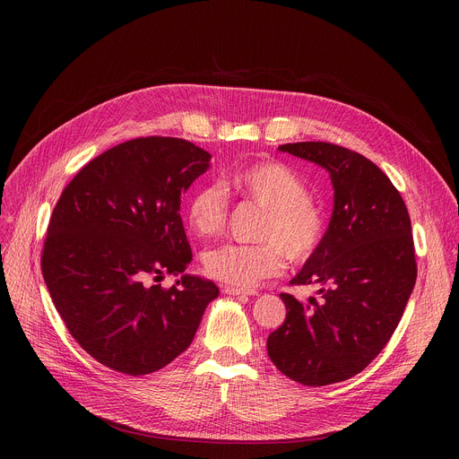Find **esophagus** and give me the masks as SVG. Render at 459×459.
Returning a JSON list of instances; mask_svg holds the SVG:
<instances>
[{
  "label": "esophagus",
  "instance_id": "esophagus-1",
  "mask_svg": "<svg viewBox=\"0 0 459 459\" xmlns=\"http://www.w3.org/2000/svg\"><path fill=\"white\" fill-rule=\"evenodd\" d=\"M221 292L227 296H255V290H247V289H239V287H230V285H223Z\"/></svg>",
  "mask_w": 459,
  "mask_h": 459
}]
</instances>
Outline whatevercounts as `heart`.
I'll list each match as a JSON object with an SVG mask.
<instances>
[{"mask_svg":"<svg viewBox=\"0 0 459 459\" xmlns=\"http://www.w3.org/2000/svg\"><path fill=\"white\" fill-rule=\"evenodd\" d=\"M225 186L243 200L265 209L257 245H220L204 257L209 276L234 285L254 287L283 271L285 254L294 264L307 261L325 234L321 209L308 198L307 183L287 165L259 161L227 174ZM229 198L220 185H202L186 204V221L202 236H218L227 223Z\"/></svg>","mask_w":459,"mask_h":459,"instance_id":"1","label":"heart"}]
</instances>
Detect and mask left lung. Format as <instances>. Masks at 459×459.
<instances>
[{
  "label": "left lung",
  "mask_w": 459,
  "mask_h": 459,
  "mask_svg": "<svg viewBox=\"0 0 459 459\" xmlns=\"http://www.w3.org/2000/svg\"><path fill=\"white\" fill-rule=\"evenodd\" d=\"M278 151L331 174L334 209L317 250L290 285L317 298L280 294L287 317L267 340L271 361L307 386L345 381L386 345L416 283L411 218L392 181L365 156L325 142Z\"/></svg>",
  "instance_id": "left-lung-1"
}]
</instances>
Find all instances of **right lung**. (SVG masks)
Listing matches in <instances>:
<instances>
[{
  "label": "right lung",
  "instance_id": "obj_1",
  "mask_svg": "<svg viewBox=\"0 0 459 459\" xmlns=\"http://www.w3.org/2000/svg\"><path fill=\"white\" fill-rule=\"evenodd\" d=\"M211 154L179 138H138L89 161L57 200L41 255L56 310L101 365L156 372L192 343L220 289L183 274L192 259L181 194ZM182 274L169 291L149 277Z\"/></svg>",
  "mask_w": 459,
  "mask_h": 459
}]
</instances>
